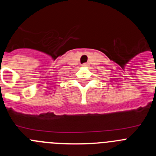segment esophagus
<instances>
[{
  "mask_svg": "<svg viewBox=\"0 0 156 156\" xmlns=\"http://www.w3.org/2000/svg\"><path fill=\"white\" fill-rule=\"evenodd\" d=\"M88 65H89V63L87 62V63H83V66H88Z\"/></svg>",
  "mask_w": 156,
  "mask_h": 156,
  "instance_id": "obj_1",
  "label": "esophagus"
}]
</instances>
